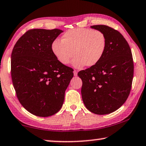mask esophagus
Listing matches in <instances>:
<instances>
[{
    "label": "esophagus",
    "mask_w": 146,
    "mask_h": 146,
    "mask_svg": "<svg viewBox=\"0 0 146 146\" xmlns=\"http://www.w3.org/2000/svg\"><path fill=\"white\" fill-rule=\"evenodd\" d=\"M73 73H74V76H77V71H76V70H74Z\"/></svg>",
    "instance_id": "34e87169"
}]
</instances>
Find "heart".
I'll return each instance as SVG.
<instances>
[{
  "label": "heart",
  "instance_id": "heart-1",
  "mask_svg": "<svg viewBox=\"0 0 146 146\" xmlns=\"http://www.w3.org/2000/svg\"><path fill=\"white\" fill-rule=\"evenodd\" d=\"M107 39L102 31L97 29L76 28L66 31L62 40L55 39L51 44V50L56 59L67 65L73 57V65L76 68L84 66L92 67L104 55Z\"/></svg>",
  "mask_w": 146,
  "mask_h": 146
}]
</instances>
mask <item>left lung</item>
<instances>
[{
	"instance_id": "obj_1",
	"label": "left lung",
	"mask_w": 146,
	"mask_h": 146,
	"mask_svg": "<svg viewBox=\"0 0 146 146\" xmlns=\"http://www.w3.org/2000/svg\"><path fill=\"white\" fill-rule=\"evenodd\" d=\"M91 28L102 31L107 46L96 65L82 70V98L86 108L97 115L110 114L126 101L131 88L134 65L130 47L119 31L105 25Z\"/></svg>"
}]
</instances>
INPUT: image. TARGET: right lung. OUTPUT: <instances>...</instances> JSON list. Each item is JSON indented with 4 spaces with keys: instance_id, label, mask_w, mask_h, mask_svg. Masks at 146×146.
<instances>
[{
    "instance_id": "add662e5",
    "label": "right lung",
    "mask_w": 146,
    "mask_h": 146,
    "mask_svg": "<svg viewBox=\"0 0 146 146\" xmlns=\"http://www.w3.org/2000/svg\"><path fill=\"white\" fill-rule=\"evenodd\" d=\"M63 31L33 29L26 32L14 46L11 74L20 103L34 115L47 117L62 106L73 70L59 62L51 44Z\"/></svg>"
}]
</instances>
